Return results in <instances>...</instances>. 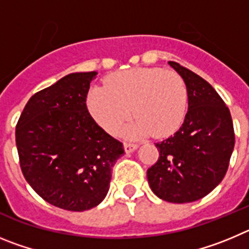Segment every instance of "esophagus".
<instances>
[{
	"instance_id": "1",
	"label": "esophagus",
	"mask_w": 249,
	"mask_h": 249,
	"mask_svg": "<svg viewBox=\"0 0 249 249\" xmlns=\"http://www.w3.org/2000/svg\"><path fill=\"white\" fill-rule=\"evenodd\" d=\"M137 144L136 143H129V142H124V151L127 152V153H131V152H133L135 149H137Z\"/></svg>"
}]
</instances>
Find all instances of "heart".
Here are the masks:
<instances>
[{"mask_svg": "<svg viewBox=\"0 0 249 249\" xmlns=\"http://www.w3.org/2000/svg\"><path fill=\"white\" fill-rule=\"evenodd\" d=\"M86 103L92 118L109 133L124 124L132 109L136 121L124 129V135L167 137L183 122L188 93L177 72L140 67L111 74L106 86H93Z\"/></svg>", "mask_w": 249, "mask_h": 249, "instance_id": "b5f03b06", "label": "heart"}]
</instances>
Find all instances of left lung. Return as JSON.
<instances>
[{"label": "left lung", "mask_w": 249, "mask_h": 249, "mask_svg": "<svg viewBox=\"0 0 249 249\" xmlns=\"http://www.w3.org/2000/svg\"><path fill=\"white\" fill-rule=\"evenodd\" d=\"M168 63L186 83L188 112L175 135L156 143L160 157L147 169V179L160 199L188 203L221 183L234 148V129L230 109L212 86L179 63Z\"/></svg>", "instance_id": "obj_1"}]
</instances>
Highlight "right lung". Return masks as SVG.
I'll return each instance as SVG.
<instances>
[{"label":"right lung","instance_id":"1","mask_svg":"<svg viewBox=\"0 0 249 249\" xmlns=\"http://www.w3.org/2000/svg\"><path fill=\"white\" fill-rule=\"evenodd\" d=\"M96 72L71 73L28 100L16 126L19 166L35 192L62 210L82 212L105 199L112 167L124 153L89 114Z\"/></svg>","mask_w":249,"mask_h":249}]
</instances>
